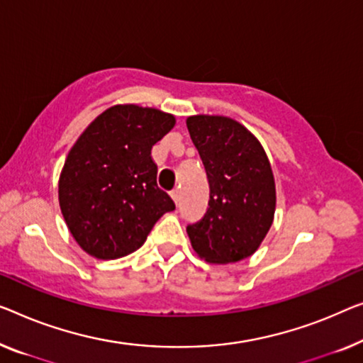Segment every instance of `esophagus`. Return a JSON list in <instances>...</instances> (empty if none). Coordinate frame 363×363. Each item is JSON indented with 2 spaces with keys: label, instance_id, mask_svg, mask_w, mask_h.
Masks as SVG:
<instances>
[{
  "label": "esophagus",
  "instance_id": "esophagus-1",
  "mask_svg": "<svg viewBox=\"0 0 363 363\" xmlns=\"http://www.w3.org/2000/svg\"><path fill=\"white\" fill-rule=\"evenodd\" d=\"M171 197H172V200H174L176 203L179 202V199H181V192H179V189H172V191H171Z\"/></svg>",
  "mask_w": 363,
  "mask_h": 363
}]
</instances>
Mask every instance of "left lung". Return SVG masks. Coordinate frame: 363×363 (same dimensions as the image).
I'll return each mask as SVG.
<instances>
[{"mask_svg":"<svg viewBox=\"0 0 363 363\" xmlns=\"http://www.w3.org/2000/svg\"><path fill=\"white\" fill-rule=\"evenodd\" d=\"M210 186L202 220L187 225L199 257L230 264L252 256L274 221L275 182L259 140L240 122L223 116L187 117Z\"/></svg>","mask_w":363,"mask_h":363,"instance_id":"8db88e82","label":"left lung"}]
</instances>
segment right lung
I'll use <instances>...</instances> for the list:
<instances>
[{
    "mask_svg": "<svg viewBox=\"0 0 363 363\" xmlns=\"http://www.w3.org/2000/svg\"><path fill=\"white\" fill-rule=\"evenodd\" d=\"M171 113L112 106L79 135L65 160L58 200L69 233L97 259H118L147 241L156 221L176 208L156 184L151 148L174 127Z\"/></svg>",
    "mask_w": 363,
    "mask_h": 363,
    "instance_id": "1",
    "label": "right lung"
}]
</instances>
